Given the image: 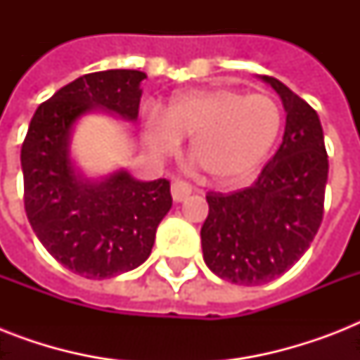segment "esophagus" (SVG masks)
Here are the masks:
<instances>
[{"label": "esophagus", "instance_id": "esophagus-1", "mask_svg": "<svg viewBox=\"0 0 360 360\" xmlns=\"http://www.w3.org/2000/svg\"><path fill=\"white\" fill-rule=\"evenodd\" d=\"M191 192H192V188H191V185H188V183H185V181H174V183H172V198H174V202H185L186 198L191 196Z\"/></svg>", "mask_w": 360, "mask_h": 360}]
</instances>
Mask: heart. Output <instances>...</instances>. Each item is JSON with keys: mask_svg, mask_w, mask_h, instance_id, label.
I'll list each match as a JSON object with an SVG mask.
<instances>
[{"mask_svg": "<svg viewBox=\"0 0 360 360\" xmlns=\"http://www.w3.org/2000/svg\"><path fill=\"white\" fill-rule=\"evenodd\" d=\"M143 140L157 157L177 151L191 138V157L209 179L236 183L256 172L278 140L282 114L267 95H245L231 87L183 93L164 110H147Z\"/></svg>", "mask_w": 360, "mask_h": 360, "instance_id": "obj_1", "label": "heart"}]
</instances>
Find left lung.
<instances>
[{"label": "left lung", "instance_id": "8db88e82", "mask_svg": "<svg viewBox=\"0 0 360 360\" xmlns=\"http://www.w3.org/2000/svg\"><path fill=\"white\" fill-rule=\"evenodd\" d=\"M282 98L285 130L256 183L231 194L209 192L202 226L207 267L231 284L259 285L301 259L319 230L329 160L316 110L273 76H262Z\"/></svg>", "mask_w": 360, "mask_h": 360}]
</instances>
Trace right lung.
<instances>
[{"mask_svg":"<svg viewBox=\"0 0 360 360\" xmlns=\"http://www.w3.org/2000/svg\"><path fill=\"white\" fill-rule=\"evenodd\" d=\"M141 70L84 75L37 108L22 143L24 205L42 246L72 273L110 278L140 267L172 207L169 181L120 168L89 179L70 157L75 124L91 112L138 120Z\"/></svg>","mask_w":360,"mask_h":360,"instance_id":"obj_1","label":"right lung"}]
</instances>
